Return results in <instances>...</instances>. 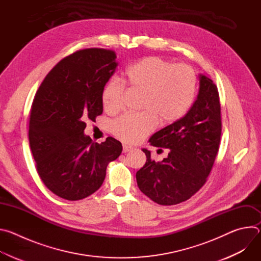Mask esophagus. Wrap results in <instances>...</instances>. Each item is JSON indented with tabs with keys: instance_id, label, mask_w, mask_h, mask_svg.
I'll return each instance as SVG.
<instances>
[{
	"instance_id": "esophagus-1",
	"label": "esophagus",
	"mask_w": 261,
	"mask_h": 261,
	"mask_svg": "<svg viewBox=\"0 0 261 261\" xmlns=\"http://www.w3.org/2000/svg\"><path fill=\"white\" fill-rule=\"evenodd\" d=\"M132 146H130V145H126V144H124L123 145V152L124 153H127V152H130L131 150H132Z\"/></svg>"
}]
</instances>
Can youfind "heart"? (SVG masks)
I'll return each instance as SVG.
<instances>
[{"instance_id": "heart-1", "label": "heart", "mask_w": 261, "mask_h": 261, "mask_svg": "<svg viewBox=\"0 0 261 261\" xmlns=\"http://www.w3.org/2000/svg\"><path fill=\"white\" fill-rule=\"evenodd\" d=\"M123 82L132 91L140 93L139 115H124L110 125L119 139L136 143L150 134L157 125H170L186 116L191 108L197 76L186 64L173 65L160 57H146L131 65L124 73ZM124 87L110 81L102 91V104L107 113H116L123 102Z\"/></svg>"}]
</instances>
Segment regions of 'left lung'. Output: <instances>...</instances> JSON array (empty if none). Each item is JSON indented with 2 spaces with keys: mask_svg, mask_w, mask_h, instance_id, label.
Masks as SVG:
<instances>
[{
  "mask_svg": "<svg viewBox=\"0 0 261 261\" xmlns=\"http://www.w3.org/2000/svg\"><path fill=\"white\" fill-rule=\"evenodd\" d=\"M219 93L212 80L199 74V91L184 118L148 139L153 146L168 148V156L155 162L142 148L146 162L136 172L140 191L161 205L188 200L206 181L221 138Z\"/></svg>",
  "mask_w": 261,
  "mask_h": 261,
  "instance_id": "left-lung-1",
  "label": "left lung"
}]
</instances>
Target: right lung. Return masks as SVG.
Listing matches in <instances>:
<instances>
[{
    "label": "right lung",
    "mask_w": 261,
    "mask_h": 261,
    "mask_svg": "<svg viewBox=\"0 0 261 261\" xmlns=\"http://www.w3.org/2000/svg\"><path fill=\"white\" fill-rule=\"evenodd\" d=\"M116 53L88 48L60 61L37 91L30 115L29 140L38 174L46 187L67 200L96 192L106 167L122 153V143L107 137L93 142L86 122L103 113L102 91L115 73Z\"/></svg>",
    "instance_id": "1"
}]
</instances>
